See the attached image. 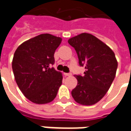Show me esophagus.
I'll return each instance as SVG.
<instances>
[{"instance_id":"34e87169","label":"esophagus","mask_w":131,"mask_h":131,"mask_svg":"<svg viewBox=\"0 0 131 131\" xmlns=\"http://www.w3.org/2000/svg\"><path fill=\"white\" fill-rule=\"evenodd\" d=\"M64 75H65V76H71V75H72V74H71L70 73H64Z\"/></svg>"}]
</instances>
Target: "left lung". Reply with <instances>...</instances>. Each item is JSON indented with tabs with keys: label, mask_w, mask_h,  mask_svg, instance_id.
I'll return each instance as SVG.
<instances>
[{
	"label": "left lung",
	"mask_w": 131,
	"mask_h": 131,
	"mask_svg": "<svg viewBox=\"0 0 131 131\" xmlns=\"http://www.w3.org/2000/svg\"><path fill=\"white\" fill-rule=\"evenodd\" d=\"M76 51L83 75H75L78 85L71 94L76 102L93 105L104 97L114 80L118 63L114 51L92 34L82 33L69 39Z\"/></svg>",
	"instance_id": "1"
}]
</instances>
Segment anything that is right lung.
<instances>
[{"label": "right lung", "mask_w": 131, "mask_h": 131, "mask_svg": "<svg viewBox=\"0 0 131 131\" xmlns=\"http://www.w3.org/2000/svg\"><path fill=\"white\" fill-rule=\"evenodd\" d=\"M62 39L39 34L20 44L14 53L12 68L19 90L31 102H52L62 84V73L51 68L54 53Z\"/></svg>", "instance_id": "add662e5"}]
</instances>
